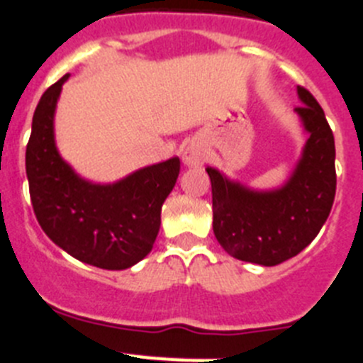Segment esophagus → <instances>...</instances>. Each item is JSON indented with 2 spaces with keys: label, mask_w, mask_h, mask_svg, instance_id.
Returning <instances> with one entry per match:
<instances>
[{
  "label": "esophagus",
  "mask_w": 363,
  "mask_h": 363,
  "mask_svg": "<svg viewBox=\"0 0 363 363\" xmlns=\"http://www.w3.org/2000/svg\"><path fill=\"white\" fill-rule=\"evenodd\" d=\"M206 146L201 141L194 139L186 145V148L182 150V162H184L188 168H199L206 162Z\"/></svg>",
  "instance_id": "34e87169"
}]
</instances>
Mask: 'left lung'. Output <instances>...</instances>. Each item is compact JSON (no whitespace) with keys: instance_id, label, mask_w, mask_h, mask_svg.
<instances>
[{"instance_id":"8db88e82","label":"left lung","mask_w":363,"mask_h":363,"mask_svg":"<svg viewBox=\"0 0 363 363\" xmlns=\"http://www.w3.org/2000/svg\"><path fill=\"white\" fill-rule=\"evenodd\" d=\"M308 141L284 184L251 188L208 166L213 194V233L231 257L260 266L286 262L322 230L336 191L335 137L315 97L296 86Z\"/></svg>"}]
</instances>
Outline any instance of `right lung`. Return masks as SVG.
<instances>
[{"instance_id":"obj_1","label":"right lung","mask_w":363,"mask_h":363,"mask_svg":"<svg viewBox=\"0 0 363 363\" xmlns=\"http://www.w3.org/2000/svg\"><path fill=\"white\" fill-rule=\"evenodd\" d=\"M68 77L48 88L32 117L25 166L35 218L74 259L101 269H128L152 251L181 161L145 166L116 182L81 177L55 145V108Z\"/></svg>"}]
</instances>
